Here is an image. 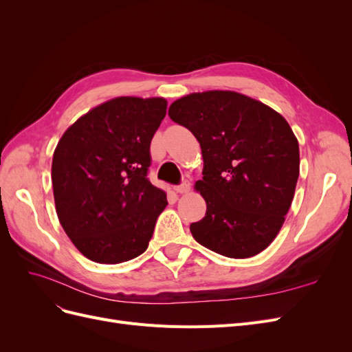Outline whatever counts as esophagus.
I'll list each match as a JSON object with an SVG mask.
<instances>
[{
  "label": "esophagus",
  "mask_w": 352,
  "mask_h": 352,
  "mask_svg": "<svg viewBox=\"0 0 352 352\" xmlns=\"http://www.w3.org/2000/svg\"><path fill=\"white\" fill-rule=\"evenodd\" d=\"M173 190H175V192H177V194H188L189 190H190V184L188 182V180H185L184 184L175 186Z\"/></svg>",
  "instance_id": "34e87169"
}]
</instances>
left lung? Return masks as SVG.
<instances>
[{"label": "left lung", "instance_id": "8db88e82", "mask_svg": "<svg viewBox=\"0 0 352 352\" xmlns=\"http://www.w3.org/2000/svg\"><path fill=\"white\" fill-rule=\"evenodd\" d=\"M199 142L206 199L194 239L229 258H250L278 236L300 176V146L285 117L235 91L194 92L168 109Z\"/></svg>", "mask_w": 352, "mask_h": 352}]
</instances>
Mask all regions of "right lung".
Segmentation results:
<instances>
[{
  "label": "right lung",
  "mask_w": 352,
  "mask_h": 352,
  "mask_svg": "<svg viewBox=\"0 0 352 352\" xmlns=\"http://www.w3.org/2000/svg\"><path fill=\"white\" fill-rule=\"evenodd\" d=\"M167 110L162 97H117L74 122L52 155L51 179L63 229L100 264L141 255L166 192L146 177L150 144Z\"/></svg>",
  "instance_id": "right-lung-1"
}]
</instances>
